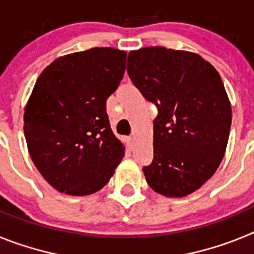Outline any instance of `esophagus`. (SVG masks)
Returning a JSON list of instances; mask_svg holds the SVG:
<instances>
[{"label": "esophagus", "mask_w": 254, "mask_h": 254, "mask_svg": "<svg viewBox=\"0 0 254 254\" xmlns=\"http://www.w3.org/2000/svg\"><path fill=\"white\" fill-rule=\"evenodd\" d=\"M126 142H127V145H128L129 147L132 146V137H127V140H126Z\"/></svg>", "instance_id": "esophagus-1"}]
</instances>
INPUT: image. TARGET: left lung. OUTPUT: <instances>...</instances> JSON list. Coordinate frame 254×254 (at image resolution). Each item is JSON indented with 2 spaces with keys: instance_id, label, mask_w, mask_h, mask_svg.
<instances>
[{
  "instance_id": "1",
  "label": "left lung",
  "mask_w": 254,
  "mask_h": 254,
  "mask_svg": "<svg viewBox=\"0 0 254 254\" xmlns=\"http://www.w3.org/2000/svg\"><path fill=\"white\" fill-rule=\"evenodd\" d=\"M127 72L158 108L146 182L163 196L192 193L214 176L228 145L232 107L219 72L196 53L164 47L129 52Z\"/></svg>"
}]
</instances>
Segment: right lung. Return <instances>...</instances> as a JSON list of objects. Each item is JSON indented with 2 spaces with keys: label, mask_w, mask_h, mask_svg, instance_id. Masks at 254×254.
<instances>
[{
  "label": "right lung",
  "mask_w": 254,
  "mask_h": 254,
  "mask_svg": "<svg viewBox=\"0 0 254 254\" xmlns=\"http://www.w3.org/2000/svg\"><path fill=\"white\" fill-rule=\"evenodd\" d=\"M125 51L91 48L53 61L35 82L24 114L33 163L62 193L102 190L125 156L107 99L126 71Z\"/></svg>",
  "instance_id": "1"
}]
</instances>
